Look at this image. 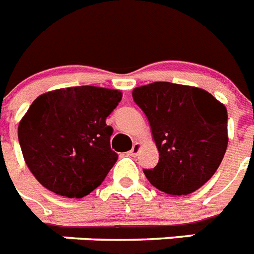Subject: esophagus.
<instances>
[{
  "mask_svg": "<svg viewBox=\"0 0 254 254\" xmlns=\"http://www.w3.org/2000/svg\"><path fill=\"white\" fill-rule=\"evenodd\" d=\"M140 148H141V145H140L139 142H135V144H133V146H132V148H131V150H129V152H128V154L131 157H136V156H137V154H139Z\"/></svg>",
  "mask_w": 254,
  "mask_h": 254,
  "instance_id": "esophagus-1",
  "label": "esophagus"
}]
</instances>
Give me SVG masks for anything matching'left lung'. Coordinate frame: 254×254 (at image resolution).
I'll return each instance as SVG.
<instances>
[{
    "mask_svg": "<svg viewBox=\"0 0 254 254\" xmlns=\"http://www.w3.org/2000/svg\"><path fill=\"white\" fill-rule=\"evenodd\" d=\"M145 113L160 160L144 169L157 190L171 196L190 194L204 186L227 149V110L209 92L156 81L132 92Z\"/></svg>",
    "mask_w": 254,
    "mask_h": 254,
    "instance_id": "obj_1",
    "label": "left lung"
}]
</instances>
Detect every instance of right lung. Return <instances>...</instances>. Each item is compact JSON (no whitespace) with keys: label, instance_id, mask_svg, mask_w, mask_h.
I'll return each instance as SVG.
<instances>
[{"label":"right lung","instance_id":"obj_1","mask_svg":"<svg viewBox=\"0 0 254 254\" xmlns=\"http://www.w3.org/2000/svg\"><path fill=\"white\" fill-rule=\"evenodd\" d=\"M122 100L115 89L81 85L35 100L18 127L27 166L47 190L70 198L89 194L118 154L110 148L106 118Z\"/></svg>","mask_w":254,"mask_h":254}]
</instances>
